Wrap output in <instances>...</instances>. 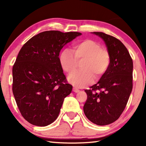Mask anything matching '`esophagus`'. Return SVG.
Here are the masks:
<instances>
[{
    "instance_id": "34e87169",
    "label": "esophagus",
    "mask_w": 146,
    "mask_h": 146,
    "mask_svg": "<svg viewBox=\"0 0 146 146\" xmlns=\"http://www.w3.org/2000/svg\"><path fill=\"white\" fill-rule=\"evenodd\" d=\"M73 91H74L75 93H78V92H79V91H80V90H79L78 89H77L76 88L74 87V88H73Z\"/></svg>"
}]
</instances>
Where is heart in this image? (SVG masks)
Here are the masks:
<instances>
[{"mask_svg": "<svg viewBox=\"0 0 146 146\" xmlns=\"http://www.w3.org/2000/svg\"><path fill=\"white\" fill-rule=\"evenodd\" d=\"M72 51L64 50L59 60L62 68L68 75H72L77 69L78 62L83 61L82 70L69 77L70 82L76 87H85L92 82L93 78H100L110 68V53L97 42L86 39L74 45Z\"/></svg>", "mask_w": 146, "mask_h": 146, "instance_id": "obj_1", "label": "heart"}]
</instances>
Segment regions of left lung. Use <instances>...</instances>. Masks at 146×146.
I'll list each match as a JSON object with an SVG mask.
<instances>
[{"instance_id":"1","label":"left lung","mask_w":146,"mask_h":146,"mask_svg":"<svg viewBox=\"0 0 146 146\" xmlns=\"http://www.w3.org/2000/svg\"><path fill=\"white\" fill-rule=\"evenodd\" d=\"M105 42L110 55L107 72L96 84L84 91L88 98L84 112L98 125L110 124L124 110L133 88V60L123 43L102 32H93Z\"/></svg>"}]
</instances>
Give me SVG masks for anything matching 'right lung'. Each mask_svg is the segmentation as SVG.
I'll list each match as a JSON object with an SVG mask.
<instances>
[{
  "instance_id": "1",
  "label": "right lung",
  "mask_w": 146,
  "mask_h": 146,
  "mask_svg": "<svg viewBox=\"0 0 146 146\" xmlns=\"http://www.w3.org/2000/svg\"><path fill=\"white\" fill-rule=\"evenodd\" d=\"M81 34L43 31L20 50L12 70V90L22 116L31 124L46 126L58 117L64 99L73 88L63 73L59 53Z\"/></svg>"
}]
</instances>
